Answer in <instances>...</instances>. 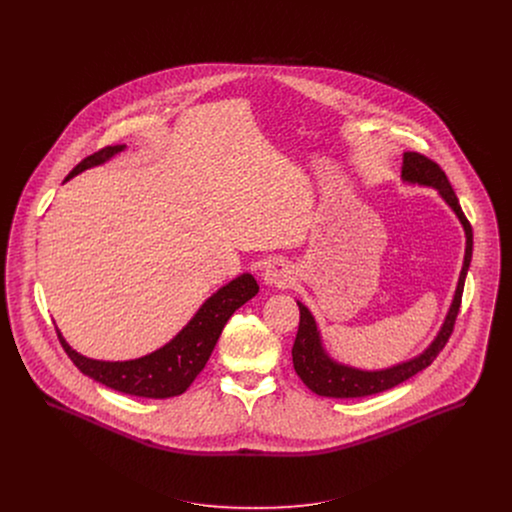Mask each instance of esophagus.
Instances as JSON below:
<instances>
[{
  "label": "esophagus",
  "instance_id": "obj_1",
  "mask_svg": "<svg viewBox=\"0 0 512 512\" xmlns=\"http://www.w3.org/2000/svg\"><path fill=\"white\" fill-rule=\"evenodd\" d=\"M292 270L286 262L282 260H274L272 264H268V268L264 270V282L268 286H278V288H286L292 282Z\"/></svg>",
  "mask_w": 512,
  "mask_h": 512
}]
</instances>
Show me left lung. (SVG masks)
Listing matches in <instances>:
<instances>
[{"instance_id": "obj_1", "label": "left lung", "mask_w": 512, "mask_h": 512, "mask_svg": "<svg viewBox=\"0 0 512 512\" xmlns=\"http://www.w3.org/2000/svg\"><path fill=\"white\" fill-rule=\"evenodd\" d=\"M402 181L412 183V185H426L438 189L441 199L451 207V211L457 215L459 222L463 224L465 230V258H463V268L459 274L457 290L453 295L451 307L445 315V321L439 329L438 337L432 341V345L418 357L382 368V370H361L355 366L341 365L333 361L321 343V335L317 329V323L309 309L297 301L299 305V329L295 335L293 343L292 359L293 368L297 376L303 380V384L313 390L319 396L327 398H363V396H372L384 390H390L398 386L400 382L412 378L426 366L432 365L434 359L438 357L439 351L445 347L453 333V325L459 313L461 305V295H463V286H465V276L471 264V254H473V230L469 220L465 219L459 201L455 197V191L451 189L443 169L439 167L436 161L428 159L422 153L416 151H406L404 153V163H402Z\"/></svg>"}]
</instances>
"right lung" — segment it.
<instances>
[{
	"instance_id": "1",
	"label": "right lung",
	"mask_w": 512,
	"mask_h": 512,
	"mask_svg": "<svg viewBox=\"0 0 512 512\" xmlns=\"http://www.w3.org/2000/svg\"><path fill=\"white\" fill-rule=\"evenodd\" d=\"M126 146L102 147L100 151L84 157L65 181L84 169L106 163ZM258 284L252 274H242L213 293L195 313V317L161 349L134 361H94L65 341L57 329L59 341L76 368L92 380L140 398H171L183 394L197 374L205 368L220 333L230 315L258 293Z\"/></svg>"
}]
</instances>
